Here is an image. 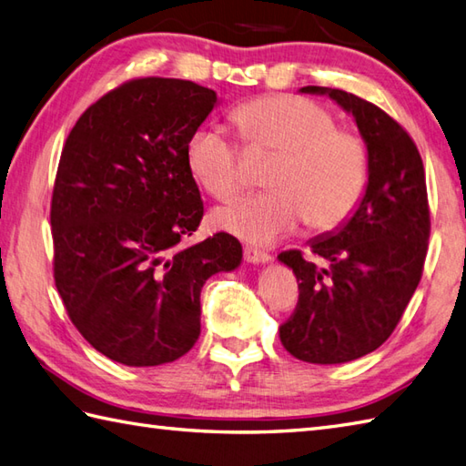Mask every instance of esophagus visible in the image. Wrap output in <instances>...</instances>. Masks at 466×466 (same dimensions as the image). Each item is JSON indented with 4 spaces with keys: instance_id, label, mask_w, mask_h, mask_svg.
Masks as SVG:
<instances>
[{
    "instance_id": "obj_1",
    "label": "esophagus",
    "mask_w": 466,
    "mask_h": 466,
    "mask_svg": "<svg viewBox=\"0 0 466 466\" xmlns=\"http://www.w3.org/2000/svg\"><path fill=\"white\" fill-rule=\"evenodd\" d=\"M244 260L252 264H262V262L272 260V256L266 250L254 248V246H244Z\"/></svg>"
}]
</instances>
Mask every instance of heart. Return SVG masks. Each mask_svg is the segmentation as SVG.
Wrapping results in <instances>:
<instances>
[{"label": "heart", "mask_w": 466, "mask_h": 466, "mask_svg": "<svg viewBox=\"0 0 466 466\" xmlns=\"http://www.w3.org/2000/svg\"><path fill=\"white\" fill-rule=\"evenodd\" d=\"M252 150L276 154L266 174L268 192L218 208L214 224L246 242L268 244L306 220L312 230L339 228L360 206L370 177L364 137L336 126L326 107L299 96H264L232 112ZM194 180L216 200L244 184L240 147L222 127L200 126L186 146Z\"/></svg>", "instance_id": "heart-1"}]
</instances>
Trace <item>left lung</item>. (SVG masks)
Instances as JSON below:
<instances>
[{
    "mask_svg": "<svg viewBox=\"0 0 466 466\" xmlns=\"http://www.w3.org/2000/svg\"><path fill=\"white\" fill-rule=\"evenodd\" d=\"M350 112L370 152V177L359 210L339 230L319 236L306 260L300 250L279 254L299 280V304L280 326L294 359L349 362L379 349L397 329L420 282L429 250L431 210L419 147L380 110L336 87L306 86Z\"/></svg>",
    "mask_w": 466,
    "mask_h": 466,
    "instance_id": "8db88e82",
    "label": "left lung"
}]
</instances>
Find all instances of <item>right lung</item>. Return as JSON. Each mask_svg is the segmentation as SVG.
<instances>
[{
  "mask_svg": "<svg viewBox=\"0 0 466 466\" xmlns=\"http://www.w3.org/2000/svg\"><path fill=\"white\" fill-rule=\"evenodd\" d=\"M216 100L187 80L136 77L87 107L66 140L49 210L56 289L116 362L184 356L200 336L204 282L242 260L226 232L182 246L204 216L186 146Z\"/></svg>",
  "mask_w": 466,
  "mask_h": 466,
  "instance_id": "obj_1",
  "label": "right lung"
}]
</instances>
